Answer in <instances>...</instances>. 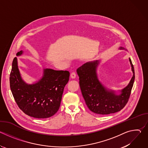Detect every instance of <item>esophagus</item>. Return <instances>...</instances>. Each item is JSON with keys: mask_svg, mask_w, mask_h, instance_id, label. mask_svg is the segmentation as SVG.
I'll return each mask as SVG.
<instances>
[{"mask_svg": "<svg viewBox=\"0 0 148 148\" xmlns=\"http://www.w3.org/2000/svg\"><path fill=\"white\" fill-rule=\"evenodd\" d=\"M71 77L72 78H75L76 77V73H75V72L73 71V72H72L71 73Z\"/></svg>", "mask_w": 148, "mask_h": 148, "instance_id": "esophagus-1", "label": "esophagus"}]
</instances>
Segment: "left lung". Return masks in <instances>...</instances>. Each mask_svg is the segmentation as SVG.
I'll use <instances>...</instances> for the list:
<instances>
[{"label":"left lung","mask_w":148,"mask_h":148,"mask_svg":"<svg viewBox=\"0 0 148 148\" xmlns=\"http://www.w3.org/2000/svg\"><path fill=\"white\" fill-rule=\"evenodd\" d=\"M130 61L134 75L128 86L121 91L119 95L107 90L98 81L96 74L98 60L87 62L77 69L81 93L91 111L97 114L108 115L124 108L128 102L135 80L134 67L131 58Z\"/></svg>","instance_id":"8db88e82"}]
</instances>
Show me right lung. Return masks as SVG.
<instances>
[{"label":"right lung","mask_w":148,"mask_h":148,"mask_svg":"<svg viewBox=\"0 0 148 148\" xmlns=\"http://www.w3.org/2000/svg\"><path fill=\"white\" fill-rule=\"evenodd\" d=\"M22 53L20 51L17 56ZM69 77L68 71L47 69L44 70V75L38 82L29 85L21 78L14 57L10 74V87L18 107L25 114L36 118H47L58 111Z\"/></svg>","instance_id":"right-lung-1"}]
</instances>
